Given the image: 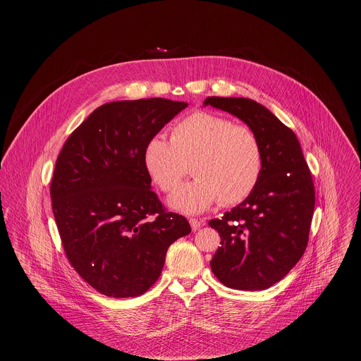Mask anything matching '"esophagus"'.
Returning <instances> with one entry per match:
<instances>
[{"instance_id": "obj_1", "label": "esophagus", "mask_w": 361, "mask_h": 361, "mask_svg": "<svg viewBox=\"0 0 361 361\" xmlns=\"http://www.w3.org/2000/svg\"><path fill=\"white\" fill-rule=\"evenodd\" d=\"M190 226L192 228V231H197L201 226H204V221L202 220H197V219H190Z\"/></svg>"}]
</instances>
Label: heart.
<instances>
[{
  "label": "heart",
  "mask_w": 361,
  "mask_h": 361,
  "mask_svg": "<svg viewBox=\"0 0 361 361\" xmlns=\"http://www.w3.org/2000/svg\"><path fill=\"white\" fill-rule=\"evenodd\" d=\"M147 174L161 191L173 192L188 164L195 177L170 198V207L198 214L220 200L231 205L247 198L263 171V147L247 126L209 111H195L171 130V140L156 134L144 145Z\"/></svg>",
  "instance_id": "heart-1"
}]
</instances>
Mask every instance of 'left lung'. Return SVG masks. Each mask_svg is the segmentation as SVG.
<instances>
[{
    "mask_svg": "<svg viewBox=\"0 0 361 361\" xmlns=\"http://www.w3.org/2000/svg\"><path fill=\"white\" fill-rule=\"evenodd\" d=\"M204 106L244 121L263 147V171L252 192L209 221L221 237L212 270L230 288L266 290L287 276L305 251L316 202L312 173L295 134L257 101L207 97Z\"/></svg>",
    "mask_w": 361,
    "mask_h": 361,
    "instance_id": "1",
    "label": "left lung"
}]
</instances>
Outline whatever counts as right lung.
<instances>
[{
  "label": "right lung",
  "instance_id": "1",
  "mask_svg": "<svg viewBox=\"0 0 361 361\" xmlns=\"http://www.w3.org/2000/svg\"><path fill=\"white\" fill-rule=\"evenodd\" d=\"M185 107L167 98L107 102L61 148L49 188L54 219L70 264L101 294H144L169 247L191 231L166 212L142 163L148 138Z\"/></svg>",
  "mask_w": 361,
  "mask_h": 361
}]
</instances>
